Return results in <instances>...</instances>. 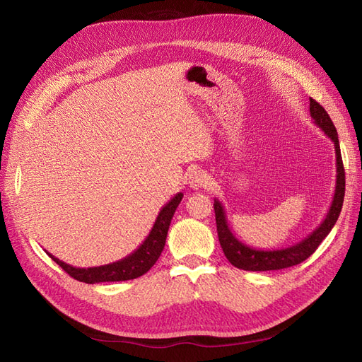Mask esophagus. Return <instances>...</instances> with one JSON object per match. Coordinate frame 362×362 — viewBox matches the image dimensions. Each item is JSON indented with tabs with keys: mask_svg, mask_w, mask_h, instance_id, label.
Instances as JSON below:
<instances>
[{
	"mask_svg": "<svg viewBox=\"0 0 362 362\" xmlns=\"http://www.w3.org/2000/svg\"><path fill=\"white\" fill-rule=\"evenodd\" d=\"M189 184H190L192 189L205 187V185L208 184V175L201 169H194L189 175Z\"/></svg>",
	"mask_w": 362,
	"mask_h": 362,
	"instance_id": "esophagus-1",
	"label": "esophagus"
}]
</instances>
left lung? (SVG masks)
I'll use <instances>...</instances> for the list:
<instances>
[{
	"mask_svg": "<svg viewBox=\"0 0 362 362\" xmlns=\"http://www.w3.org/2000/svg\"><path fill=\"white\" fill-rule=\"evenodd\" d=\"M310 113L314 119V124L319 127L323 133L334 141L335 146V158H337V181H335V192L329 211L326 213L323 222L317 226L314 231L305 237L302 242L296 243L288 247L273 249V250H261L250 247L240 242L233 234L228 226L225 208L218 199H214V213H216V225H217V235L218 242L223 249V254L237 269L250 270V272H266V270H281L287 269L296 264H300L308 257H311L315 249L323 242L325 237L331 233L335 222L338 221L339 211H341L343 201H344V189H346V177L344 168L341 160V152H339L338 134L332 124L329 115L326 113L325 108L310 98Z\"/></svg>",
	"mask_w": 362,
	"mask_h": 362,
	"instance_id": "8db88e82",
	"label": "left lung"
}]
</instances>
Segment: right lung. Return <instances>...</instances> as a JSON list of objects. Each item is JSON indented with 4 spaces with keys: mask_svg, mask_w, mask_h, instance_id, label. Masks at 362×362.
<instances>
[{
    "mask_svg": "<svg viewBox=\"0 0 362 362\" xmlns=\"http://www.w3.org/2000/svg\"><path fill=\"white\" fill-rule=\"evenodd\" d=\"M182 196L184 194L181 192L177 193L166 205L161 208L157 216V221L151 229V233L145 238V242L141 243L133 254H129L128 257L119 259L116 262H112V264L80 269V267L66 264V262H63L62 259L51 255L49 252H47V254L51 257L54 262H57V264L66 272L69 276H72L74 279L80 282L96 284V282L136 279L141 275H145V273L154 266L157 259L160 258L164 245H166V237L170 226V221L175 210H177V206L182 199Z\"/></svg>",
    "mask_w": 362,
    "mask_h": 362,
    "instance_id": "1",
    "label": "right lung"
}]
</instances>
